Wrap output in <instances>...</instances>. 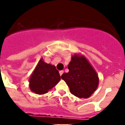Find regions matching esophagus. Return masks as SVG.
Returning a JSON list of instances; mask_svg holds the SVG:
<instances>
[{"label":"esophagus","instance_id":"obj_1","mask_svg":"<svg viewBox=\"0 0 125 125\" xmlns=\"http://www.w3.org/2000/svg\"><path fill=\"white\" fill-rule=\"evenodd\" d=\"M60 75H61V76H62V73H64V71H62H62H60Z\"/></svg>","mask_w":125,"mask_h":125}]
</instances>
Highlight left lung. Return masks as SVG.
I'll use <instances>...</instances> for the list:
<instances>
[{
    "instance_id": "left-lung-1",
    "label": "left lung",
    "mask_w": 125,
    "mask_h": 125,
    "mask_svg": "<svg viewBox=\"0 0 125 125\" xmlns=\"http://www.w3.org/2000/svg\"><path fill=\"white\" fill-rule=\"evenodd\" d=\"M69 72L64 73L61 78L69 87L70 92L79 98H88L96 90L99 78L87 58L75 53L68 64Z\"/></svg>"
}]
</instances>
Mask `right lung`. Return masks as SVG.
Listing matches in <instances>:
<instances>
[{"label": "right lung", "instance_id": "add662e5", "mask_svg": "<svg viewBox=\"0 0 125 125\" xmlns=\"http://www.w3.org/2000/svg\"><path fill=\"white\" fill-rule=\"evenodd\" d=\"M61 80V76L54 65L46 63L42 58L38 61L29 79V87L33 93L47 94Z\"/></svg>", "mask_w": 125, "mask_h": 125}]
</instances>
